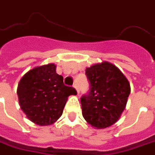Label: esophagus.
Listing matches in <instances>:
<instances>
[{
	"instance_id": "esophagus-1",
	"label": "esophagus",
	"mask_w": 155,
	"mask_h": 155,
	"mask_svg": "<svg viewBox=\"0 0 155 155\" xmlns=\"http://www.w3.org/2000/svg\"><path fill=\"white\" fill-rule=\"evenodd\" d=\"M74 88L76 89V91H77V94H80V90H79V88H78L77 85H76V84L74 85Z\"/></svg>"
}]
</instances>
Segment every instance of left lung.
<instances>
[{"instance_id":"8db88e82","label":"left lung","mask_w":155,"mask_h":155,"mask_svg":"<svg viewBox=\"0 0 155 155\" xmlns=\"http://www.w3.org/2000/svg\"><path fill=\"white\" fill-rule=\"evenodd\" d=\"M89 93L81 98L82 115L96 128L114 124L124 111L130 94V84L120 70L103 61L86 68Z\"/></svg>"}]
</instances>
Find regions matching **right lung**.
<instances>
[{
  "label": "right lung",
  "instance_id": "add662e5",
  "mask_svg": "<svg viewBox=\"0 0 155 155\" xmlns=\"http://www.w3.org/2000/svg\"><path fill=\"white\" fill-rule=\"evenodd\" d=\"M54 63L29 70L20 81L17 88L19 103L27 117L35 124H54L61 116L68 97L76 90L63 83Z\"/></svg>",
  "mask_w": 155,
  "mask_h": 155
}]
</instances>
